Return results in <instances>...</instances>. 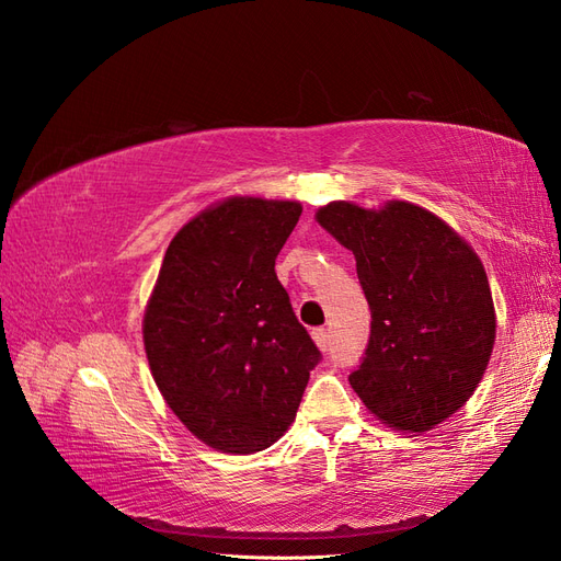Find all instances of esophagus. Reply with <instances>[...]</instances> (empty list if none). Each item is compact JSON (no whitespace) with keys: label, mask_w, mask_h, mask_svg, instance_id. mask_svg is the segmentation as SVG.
<instances>
[{"label":"esophagus","mask_w":561,"mask_h":561,"mask_svg":"<svg viewBox=\"0 0 561 561\" xmlns=\"http://www.w3.org/2000/svg\"><path fill=\"white\" fill-rule=\"evenodd\" d=\"M311 336H313V342H316V346L325 353L328 351V346H330V332L325 330V328H318V330H313L311 332Z\"/></svg>","instance_id":"esophagus-1"}]
</instances>
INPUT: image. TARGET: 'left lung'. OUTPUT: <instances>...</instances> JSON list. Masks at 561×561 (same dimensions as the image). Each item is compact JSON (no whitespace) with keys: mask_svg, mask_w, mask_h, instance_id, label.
<instances>
[{"mask_svg":"<svg viewBox=\"0 0 561 561\" xmlns=\"http://www.w3.org/2000/svg\"><path fill=\"white\" fill-rule=\"evenodd\" d=\"M316 222L353 250L371 309L363 365L348 377L367 412L400 433L447 421L480 386L496 311L478 252L410 201H330Z\"/></svg>","mask_w":561,"mask_h":561,"instance_id":"1","label":"left lung"}]
</instances>
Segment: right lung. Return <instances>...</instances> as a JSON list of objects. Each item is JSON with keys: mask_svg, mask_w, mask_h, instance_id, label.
<instances>
[{"mask_svg": "<svg viewBox=\"0 0 561 561\" xmlns=\"http://www.w3.org/2000/svg\"><path fill=\"white\" fill-rule=\"evenodd\" d=\"M301 203L227 196L163 254L142 342L165 404L203 445L271 447L293 426L320 353L276 278Z\"/></svg>", "mask_w": 561, "mask_h": 561, "instance_id": "add662e5", "label": "right lung"}]
</instances>
